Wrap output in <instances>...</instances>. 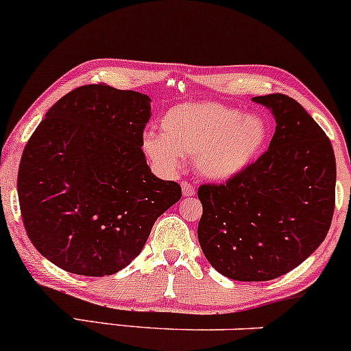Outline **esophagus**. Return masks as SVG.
<instances>
[{
	"instance_id": "34e87169",
	"label": "esophagus",
	"mask_w": 351,
	"mask_h": 351,
	"mask_svg": "<svg viewBox=\"0 0 351 351\" xmlns=\"http://www.w3.org/2000/svg\"><path fill=\"white\" fill-rule=\"evenodd\" d=\"M182 190H183V196H186V198H188V196H195V193H196L195 186L190 182H183L182 183Z\"/></svg>"
}]
</instances>
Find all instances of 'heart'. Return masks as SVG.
Instances as JSON below:
<instances>
[{
    "instance_id": "1",
    "label": "heart",
    "mask_w": 351,
    "mask_h": 351,
    "mask_svg": "<svg viewBox=\"0 0 351 351\" xmlns=\"http://www.w3.org/2000/svg\"><path fill=\"white\" fill-rule=\"evenodd\" d=\"M161 134L143 136L145 155L167 173L195 158V168L208 180H228L252 165L268 140V123L260 114H241L217 101L169 108L161 118Z\"/></svg>"
}]
</instances>
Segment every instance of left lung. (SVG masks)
I'll list each match as a JSON object with an SVG mask.
<instances>
[{"instance_id": "1", "label": "left lung", "mask_w": 351, "mask_h": 351, "mask_svg": "<svg viewBox=\"0 0 351 351\" xmlns=\"http://www.w3.org/2000/svg\"><path fill=\"white\" fill-rule=\"evenodd\" d=\"M253 101L275 114L268 149L225 183L198 188V241L210 265L238 282H268L322 245L335 211L332 141L305 108L271 93Z\"/></svg>"}]
</instances>
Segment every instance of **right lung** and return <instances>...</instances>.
Instances as JSON below:
<instances>
[{
  "mask_svg": "<svg viewBox=\"0 0 351 351\" xmlns=\"http://www.w3.org/2000/svg\"><path fill=\"white\" fill-rule=\"evenodd\" d=\"M149 96L84 84L49 108L18 169L23 225L38 252L75 275L106 276L140 255L182 186L152 173Z\"/></svg>",
  "mask_w": 351,
  "mask_h": 351,
  "instance_id": "right-lung-1",
  "label": "right lung"
}]
</instances>
